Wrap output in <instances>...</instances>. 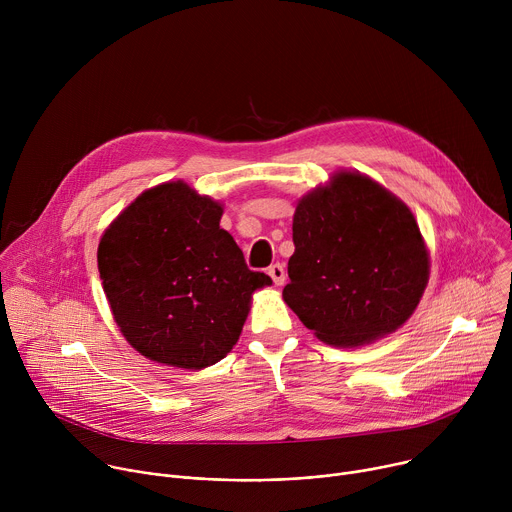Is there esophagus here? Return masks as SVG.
<instances>
[{
  "label": "esophagus",
  "mask_w": 512,
  "mask_h": 512,
  "mask_svg": "<svg viewBox=\"0 0 512 512\" xmlns=\"http://www.w3.org/2000/svg\"><path fill=\"white\" fill-rule=\"evenodd\" d=\"M267 273H269V277L273 279L275 285H283V281H285V269H283V265L275 263V265H271V267L267 269Z\"/></svg>",
  "instance_id": "esophagus-1"
}]
</instances>
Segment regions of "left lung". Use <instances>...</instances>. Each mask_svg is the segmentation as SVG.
I'll return each mask as SVG.
<instances>
[{"instance_id": "left-lung-1", "label": "left lung", "mask_w": 512, "mask_h": 512, "mask_svg": "<svg viewBox=\"0 0 512 512\" xmlns=\"http://www.w3.org/2000/svg\"><path fill=\"white\" fill-rule=\"evenodd\" d=\"M285 304L334 346L395 332L417 308L429 257L411 210L367 176L340 172L294 214Z\"/></svg>"}]
</instances>
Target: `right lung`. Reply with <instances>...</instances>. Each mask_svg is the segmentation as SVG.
<instances>
[{"instance_id": "obj_1", "label": "right lung", "mask_w": 512, "mask_h": 512, "mask_svg": "<svg viewBox=\"0 0 512 512\" xmlns=\"http://www.w3.org/2000/svg\"><path fill=\"white\" fill-rule=\"evenodd\" d=\"M223 206L184 182L137 196L99 243V273L127 342L152 360L204 369L237 344L253 291L251 271L221 229Z\"/></svg>"}]
</instances>
